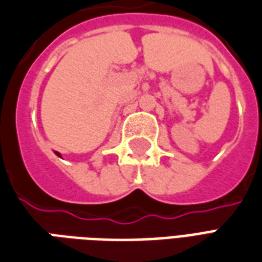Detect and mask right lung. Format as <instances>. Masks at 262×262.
<instances>
[{
  "label": "right lung",
  "instance_id": "right-lung-1",
  "mask_svg": "<svg viewBox=\"0 0 262 262\" xmlns=\"http://www.w3.org/2000/svg\"><path fill=\"white\" fill-rule=\"evenodd\" d=\"M55 154H56L57 157H60V154H59V152H55Z\"/></svg>",
  "mask_w": 262,
  "mask_h": 262
}]
</instances>
